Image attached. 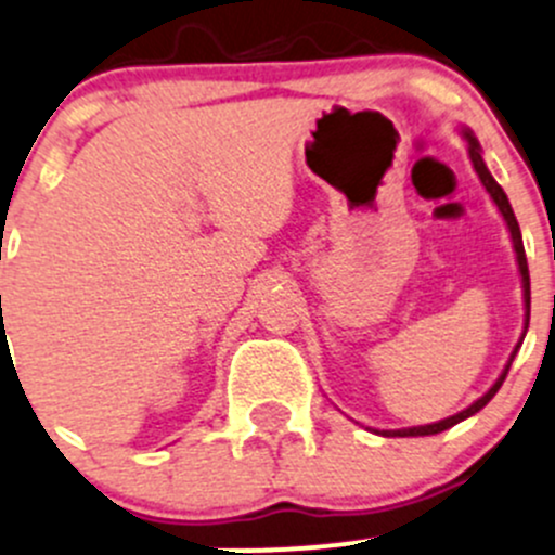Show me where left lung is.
Wrapping results in <instances>:
<instances>
[{"instance_id": "1", "label": "left lung", "mask_w": 555, "mask_h": 555, "mask_svg": "<svg viewBox=\"0 0 555 555\" xmlns=\"http://www.w3.org/2000/svg\"><path fill=\"white\" fill-rule=\"evenodd\" d=\"M465 139H467V144H470V159H473V168H476L478 179H481V184L487 186V192L491 194V199H494V203H496V208H500L502 219H505L507 230H511V237H513V248H516V259H518V270H521V283H524V301H527V325H529V307H532V291H529V264H527V254H524V240H521V230H518L516 214H513L511 203H507V194L502 192V186L496 184L494 179H491L489 168H487V165H483V157H481V146H478V141L473 139V133H470V130H465ZM518 347H521V341H518V345H516V350H513V356H511V361H507L505 371H502V374H500V379H496L494 385H491V390L487 392V396H483V398H478V401L473 403V405H467L465 411H460V414L449 416V420L433 422V425L409 427V430H385V433H382V436H401V438H405V436H436V433H443V430H449V427H454L456 422L467 420V416H473V414H476V411H481L483 405H487V403L491 401V398L496 396V390H500V387H502V382H505V376H507V371H511V363H513V358H516Z\"/></svg>"}]
</instances>
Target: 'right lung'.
<instances>
[{
    "label": "right lung",
    "instance_id": "add662e5",
    "mask_svg": "<svg viewBox=\"0 0 555 555\" xmlns=\"http://www.w3.org/2000/svg\"><path fill=\"white\" fill-rule=\"evenodd\" d=\"M0 299H2V296H0Z\"/></svg>",
    "mask_w": 555,
    "mask_h": 555
}]
</instances>
